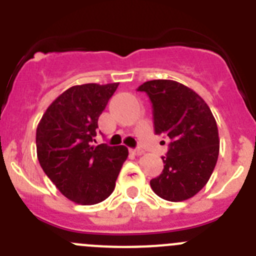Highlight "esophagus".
Segmentation results:
<instances>
[{
	"label": "esophagus",
	"instance_id": "obj_1",
	"mask_svg": "<svg viewBox=\"0 0 256 256\" xmlns=\"http://www.w3.org/2000/svg\"><path fill=\"white\" fill-rule=\"evenodd\" d=\"M130 151H132V152L134 154V155H137V156L144 155V148H133V150H130Z\"/></svg>",
	"mask_w": 256,
	"mask_h": 256
}]
</instances>
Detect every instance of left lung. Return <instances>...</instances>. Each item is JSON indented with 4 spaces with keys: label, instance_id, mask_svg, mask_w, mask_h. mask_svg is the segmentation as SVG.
Instances as JSON below:
<instances>
[{
    "label": "left lung",
    "instance_id": "8db88e82",
    "mask_svg": "<svg viewBox=\"0 0 256 256\" xmlns=\"http://www.w3.org/2000/svg\"><path fill=\"white\" fill-rule=\"evenodd\" d=\"M138 91L152 102L156 134L170 140L164 169L150 180L164 200L184 201L202 190L216 168L219 134L212 110L194 90L170 79L144 82Z\"/></svg>",
    "mask_w": 256,
    "mask_h": 256
}]
</instances>
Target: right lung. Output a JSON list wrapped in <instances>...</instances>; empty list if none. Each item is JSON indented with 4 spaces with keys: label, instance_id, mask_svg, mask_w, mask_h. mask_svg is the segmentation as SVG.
Wrapping results in <instances>:
<instances>
[{
    "label": "right lung",
    "instance_id": "add662e5",
    "mask_svg": "<svg viewBox=\"0 0 256 256\" xmlns=\"http://www.w3.org/2000/svg\"><path fill=\"white\" fill-rule=\"evenodd\" d=\"M119 83L73 86L47 108L36 133L37 158L56 188L76 204H98L112 195L126 146H94L98 118Z\"/></svg>",
    "mask_w": 256,
    "mask_h": 256
}]
</instances>
